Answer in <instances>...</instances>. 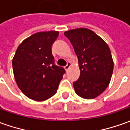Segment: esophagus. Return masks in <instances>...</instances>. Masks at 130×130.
<instances>
[{
    "label": "esophagus",
    "instance_id": "34e87169",
    "mask_svg": "<svg viewBox=\"0 0 130 130\" xmlns=\"http://www.w3.org/2000/svg\"><path fill=\"white\" fill-rule=\"evenodd\" d=\"M70 67V62H67V65L65 66V69L66 70H68L69 69Z\"/></svg>",
    "mask_w": 130,
    "mask_h": 130
}]
</instances>
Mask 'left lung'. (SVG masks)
Returning <instances> with one entry per match:
<instances>
[{
  "instance_id": "1",
  "label": "left lung",
  "mask_w": 130,
  "mask_h": 130,
  "mask_svg": "<svg viewBox=\"0 0 130 130\" xmlns=\"http://www.w3.org/2000/svg\"><path fill=\"white\" fill-rule=\"evenodd\" d=\"M78 57L80 73L73 82L75 93L83 99L99 96L108 87L114 62L107 44L93 31L80 28L65 31Z\"/></svg>"
}]
</instances>
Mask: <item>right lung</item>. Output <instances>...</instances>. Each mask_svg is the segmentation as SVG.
<instances>
[{"instance_id":"add662e5","label":"right lung","mask_w":130,"mask_h":130,"mask_svg":"<svg viewBox=\"0 0 130 130\" xmlns=\"http://www.w3.org/2000/svg\"><path fill=\"white\" fill-rule=\"evenodd\" d=\"M59 35L56 31L38 32L24 39L16 50L12 65L21 91L35 101L54 96L65 73L55 65L52 46Z\"/></svg>"}]
</instances>
